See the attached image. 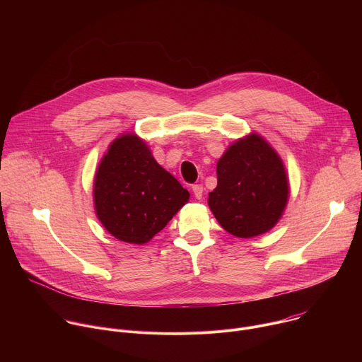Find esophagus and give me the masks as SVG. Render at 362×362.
Masks as SVG:
<instances>
[{
  "instance_id": "1",
  "label": "esophagus",
  "mask_w": 362,
  "mask_h": 362,
  "mask_svg": "<svg viewBox=\"0 0 362 362\" xmlns=\"http://www.w3.org/2000/svg\"><path fill=\"white\" fill-rule=\"evenodd\" d=\"M192 190H193V194H194V197H196L197 200H200V199L203 197L204 189H203L202 185H193V186H192Z\"/></svg>"
}]
</instances>
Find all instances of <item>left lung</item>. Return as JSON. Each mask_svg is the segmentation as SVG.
<instances>
[{
  "label": "left lung",
  "instance_id": "obj_1",
  "mask_svg": "<svg viewBox=\"0 0 362 362\" xmlns=\"http://www.w3.org/2000/svg\"><path fill=\"white\" fill-rule=\"evenodd\" d=\"M218 186L208 204L219 225L236 238L269 232L282 218L289 180L276 150L255 132L235 140L216 166Z\"/></svg>",
  "mask_w": 362,
  "mask_h": 362
}]
</instances>
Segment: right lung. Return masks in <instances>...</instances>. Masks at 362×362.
<instances>
[{
  "label": "right lung",
  "mask_w": 362,
  "mask_h": 362,
  "mask_svg": "<svg viewBox=\"0 0 362 362\" xmlns=\"http://www.w3.org/2000/svg\"><path fill=\"white\" fill-rule=\"evenodd\" d=\"M189 192L154 160L136 133H123L101 158L93 186L94 211L116 239L144 245L189 202Z\"/></svg>",
  "instance_id": "add662e5"
}]
</instances>
